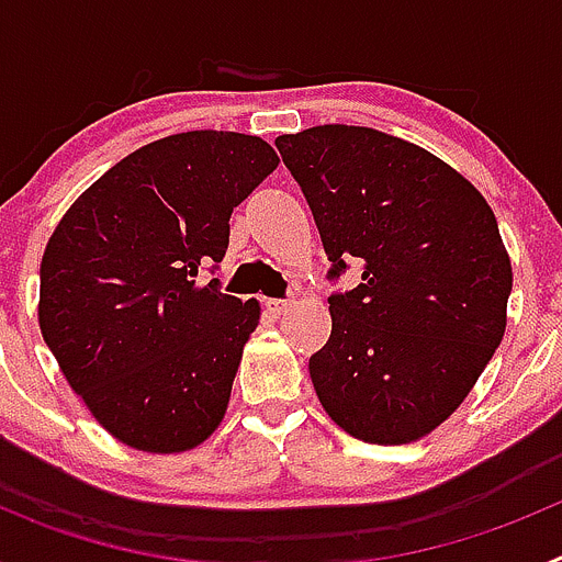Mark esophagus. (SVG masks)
I'll return each mask as SVG.
<instances>
[{
    "instance_id": "1",
    "label": "esophagus",
    "mask_w": 562,
    "mask_h": 562,
    "mask_svg": "<svg viewBox=\"0 0 562 562\" xmlns=\"http://www.w3.org/2000/svg\"><path fill=\"white\" fill-rule=\"evenodd\" d=\"M292 306V301H286V297H270V301H267V310H270V315H284L286 310H290Z\"/></svg>"
}]
</instances>
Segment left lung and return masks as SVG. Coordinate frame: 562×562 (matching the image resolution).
<instances>
[{
  "instance_id": "8db88e82",
  "label": "left lung",
  "mask_w": 562,
  "mask_h": 562,
  "mask_svg": "<svg viewBox=\"0 0 562 562\" xmlns=\"http://www.w3.org/2000/svg\"><path fill=\"white\" fill-rule=\"evenodd\" d=\"M331 261L362 265L329 297L331 335L310 357L326 414L355 439L408 445L459 408L504 340L513 265L493 207L456 168L366 126L276 140Z\"/></svg>"
}]
</instances>
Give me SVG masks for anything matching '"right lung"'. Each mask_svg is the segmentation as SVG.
<instances>
[{"label": "right lung", "instance_id": "right-lung-1", "mask_svg": "<svg viewBox=\"0 0 562 562\" xmlns=\"http://www.w3.org/2000/svg\"><path fill=\"white\" fill-rule=\"evenodd\" d=\"M276 166L252 134H171L109 168L49 236L42 337L69 389L128 448L182 453L225 419L261 306L200 272L225 258L233 207Z\"/></svg>", "mask_w": 562, "mask_h": 562}]
</instances>
